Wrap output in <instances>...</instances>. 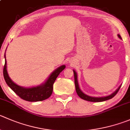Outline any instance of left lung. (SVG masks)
<instances>
[{"instance_id":"left-lung-1","label":"left lung","mask_w":130,"mask_h":130,"mask_svg":"<svg viewBox=\"0 0 130 130\" xmlns=\"http://www.w3.org/2000/svg\"><path fill=\"white\" fill-rule=\"evenodd\" d=\"M118 36L119 37V39H121V37L119 34L118 35ZM74 71V82H75V89H76V92L77 93L78 96L80 97V99H83L84 100H86V101H89V102H104L105 101V100H109V99H111L116 94L118 93V91L120 89L121 86V85L119 86V88L115 91L113 93H112L109 96H104V97H93V96H88L87 94H84L83 91L80 89L79 86V84H78V82H77V73L75 70H73Z\"/></svg>"}]
</instances>
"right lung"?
I'll list each match as a JSON object with an SVG mask.
<instances>
[{
  "label": "right lung",
  "mask_w": 130,
  "mask_h": 130,
  "mask_svg": "<svg viewBox=\"0 0 130 130\" xmlns=\"http://www.w3.org/2000/svg\"><path fill=\"white\" fill-rule=\"evenodd\" d=\"M4 57L5 65L4 66L3 74L6 83L21 99L28 102H39L48 99L53 93V84L55 80L60 73L65 68V65H64L59 67L51 73L47 80L41 85L31 88H24L15 84L9 77L7 71L6 55H4Z\"/></svg>",
  "instance_id": "obj_1"
}]
</instances>
